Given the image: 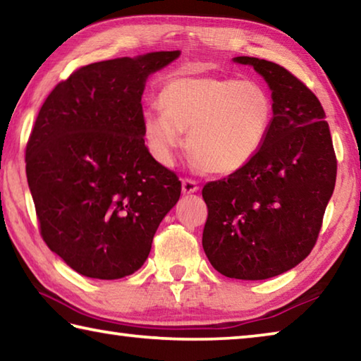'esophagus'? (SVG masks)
Returning a JSON list of instances; mask_svg holds the SVG:
<instances>
[{"label": "esophagus", "mask_w": 361, "mask_h": 361, "mask_svg": "<svg viewBox=\"0 0 361 361\" xmlns=\"http://www.w3.org/2000/svg\"><path fill=\"white\" fill-rule=\"evenodd\" d=\"M181 189H183V194H192L199 189L197 181L192 180V178H183L181 180Z\"/></svg>", "instance_id": "34e87169"}]
</instances>
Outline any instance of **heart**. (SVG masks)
Segmentation results:
<instances>
[{
	"label": "heart",
	"instance_id": "b5f03b06",
	"mask_svg": "<svg viewBox=\"0 0 361 361\" xmlns=\"http://www.w3.org/2000/svg\"><path fill=\"white\" fill-rule=\"evenodd\" d=\"M161 109L143 114L146 146L170 166L183 146L212 173H232L264 146L274 122V100L264 85L235 78L176 75L161 87Z\"/></svg>",
	"mask_w": 361,
	"mask_h": 361
}]
</instances>
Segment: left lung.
Instances as JSON below:
<instances>
[{"label": "left lung", "instance_id": "left-lung-1", "mask_svg": "<svg viewBox=\"0 0 361 361\" xmlns=\"http://www.w3.org/2000/svg\"><path fill=\"white\" fill-rule=\"evenodd\" d=\"M252 65L272 90L274 122L264 146L245 167L205 183L209 209L202 245L229 279L264 280L298 266L315 247L336 185L325 111L302 81L274 62Z\"/></svg>", "mask_w": 361, "mask_h": 361}]
</instances>
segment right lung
I'll use <instances>...</instances> for the list:
<instances>
[{"label":"right lung","instance_id":"right-lung-1","mask_svg":"<svg viewBox=\"0 0 361 361\" xmlns=\"http://www.w3.org/2000/svg\"><path fill=\"white\" fill-rule=\"evenodd\" d=\"M180 51L81 66L42 103L25 162L39 232L85 277L130 276L148 258L181 181L145 146L142 95Z\"/></svg>","mask_w":361,"mask_h":361}]
</instances>
